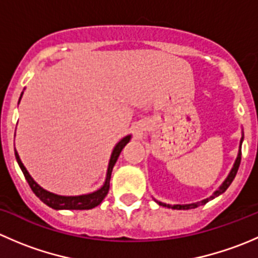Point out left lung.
<instances>
[{"instance_id":"left-lung-1","label":"left lung","mask_w":258,"mask_h":258,"mask_svg":"<svg viewBox=\"0 0 258 258\" xmlns=\"http://www.w3.org/2000/svg\"><path fill=\"white\" fill-rule=\"evenodd\" d=\"M242 140H243V137H242V139H241V144H242ZM240 163H241V151H240V152H238L237 158H236V161H235V165H233L232 170H231L230 175L227 176V178H226L225 181H223V183L221 184L220 187H218V189H217V191H215V194H213L212 196H210L209 199L204 200V201H200V202H196V204H189V205H173V206H171V205H167V204H163V202H158V201H156V202H157V204L160 205V206L168 207V209H170V207H171V209H173V210H189V209H196V207L201 206V205L207 204V202L211 201V200H213V199H215V197H217V196H220V195H222L223 192H225L226 189L228 188V186H230V184L232 183L233 178H235L236 173H237L238 167H240Z\"/></svg>"}]
</instances>
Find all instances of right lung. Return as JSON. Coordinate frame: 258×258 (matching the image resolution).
Wrapping results in <instances>:
<instances>
[{"label":"right lung","mask_w":258,"mask_h":258,"mask_svg":"<svg viewBox=\"0 0 258 258\" xmlns=\"http://www.w3.org/2000/svg\"><path fill=\"white\" fill-rule=\"evenodd\" d=\"M21 97H22V93H21ZM130 140H131V135L123 137L118 144L114 146L112 155H111V158H110V162H108L107 175H106V179L103 186L101 187L100 189H97V191L92 192V194L80 195V196H59V195L46 191L45 188H42L40 184L36 183L35 179L31 177L30 173L27 172L26 167L23 166V163L21 162L20 156H18L16 150H15V156H16L18 166H20V168L22 170L26 181H27L28 184H30L31 189H32L33 194H35L36 196L43 202V204H46L47 206L51 207V209H54V210H91L93 209V207L98 206V205L103 201V199L107 196L108 189H110V179H111V173H112V168L114 163H116L117 158H118L119 153H121L122 148L128 144Z\"/></svg>","instance_id":"right-lung-1"}]
</instances>
